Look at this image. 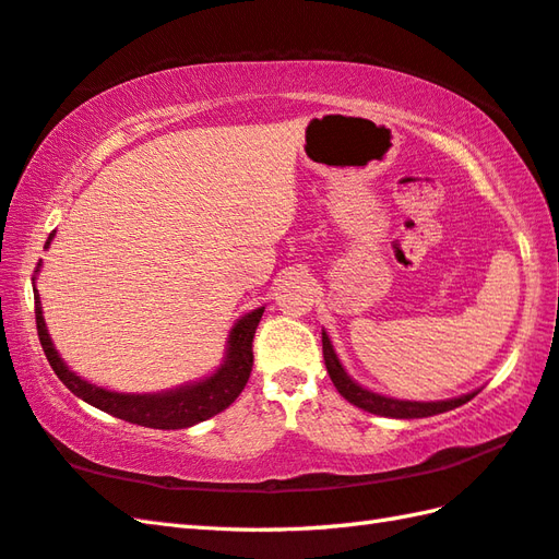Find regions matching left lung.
Returning a JSON list of instances; mask_svg holds the SVG:
<instances>
[{
	"label": "left lung",
	"instance_id": "1",
	"mask_svg": "<svg viewBox=\"0 0 559 559\" xmlns=\"http://www.w3.org/2000/svg\"><path fill=\"white\" fill-rule=\"evenodd\" d=\"M322 350H324L326 372L331 377V382H334V386L338 389V394L346 401H350L353 406L374 415H384V418H403V420L427 418V415L454 411L478 394V391H471V394H463L459 399H447V401H401V399L382 396V394H374L370 389H362L358 382H353V379L346 374V370H343V365L336 358L334 346H331L326 331H322Z\"/></svg>",
	"mask_w": 559,
	"mask_h": 559
}]
</instances>
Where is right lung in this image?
I'll list each match as a JSON object with an SVG mask.
<instances>
[{"label":"right lung","mask_w":559,"mask_h":559,"mask_svg":"<svg viewBox=\"0 0 559 559\" xmlns=\"http://www.w3.org/2000/svg\"><path fill=\"white\" fill-rule=\"evenodd\" d=\"M52 235L47 237L45 249L50 247ZM261 314H264V307H257V310L245 314L242 319H237V324L230 331L223 365L211 377L201 379V382L160 391V394H117V391L100 389L86 382V379H81L59 358L50 334H47L40 298L38 290H35V324H38L40 346L55 374L62 379V384L81 401L91 403V406L110 413L120 420L153 427V430H182V427H192L201 420H209L216 413L228 408L242 394L254 365L252 341Z\"/></svg>","instance_id":"1"}]
</instances>
